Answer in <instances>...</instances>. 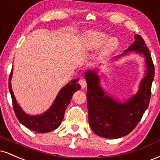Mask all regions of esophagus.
Here are the masks:
<instances>
[{
	"mask_svg": "<svg viewBox=\"0 0 160 160\" xmlns=\"http://www.w3.org/2000/svg\"><path fill=\"white\" fill-rule=\"evenodd\" d=\"M79 83H80V85L81 86L82 88H85L86 85H87V81H86V80L85 78H82L80 80V81H79Z\"/></svg>",
	"mask_w": 160,
	"mask_h": 160,
	"instance_id": "34e87169",
	"label": "esophagus"
}]
</instances>
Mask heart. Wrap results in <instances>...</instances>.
Wrapping results in <instances>:
<instances>
[{"label":"heart","mask_w":160,"mask_h":160,"mask_svg":"<svg viewBox=\"0 0 160 160\" xmlns=\"http://www.w3.org/2000/svg\"><path fill=\"white\" fill-rule=\"evenodd\" d=\"M108 36L105 34L98 32H92L86 36V47L88 49H96L104 44ZM118 47V40L116 38H111L107 41L104 47V53H110L115 50Z\"/></svg>","instance_id":"1"}]
</instances>
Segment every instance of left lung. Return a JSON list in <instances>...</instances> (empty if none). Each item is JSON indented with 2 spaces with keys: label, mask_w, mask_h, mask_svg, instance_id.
Masks as SVG:
<instances>
[{
  "label": "left lung",
  "mask_w": 160,
  "mask_h": 160,
  "mask_svg": "<svg viewBox=\"0 0 160 160\" xmlns=\"http://www.w3.org/2000/svg\"><path fill=\"white\" fill-rule=\"evenodd\" d=\"M135 38L134 43L126 52L135 51L144 55L148 71L146 77L141 81L138 92L132 98L122 104L118 103L104 95V92L99 86V78L95 71H87L85 74L89 126L100 137L114 139L127 135L136 127L149 105L155 74L154 65L144 39L138 34Z\"/></svg>",
  "instance_id": "1"
}]
</instances>
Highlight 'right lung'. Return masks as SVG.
<instances>
[{
    "label": "right lung",
    "instance_id": "right-lung-1",
    "mask_svg": "<svg viewBox=\"0 0 160 160\" xmlns=\"http://www.w3.org/2000/svg\"><path fill=\"white\" fill-rule=\"evenodd\" d=\"M12 70L11 71L9 78V89L12 98L15 114L22 124L29 129L37 132L47 133L58 128L63 120L65 109L71 102L73 94L76 91L81 89L80 84L78 83L79 80L75 79L62 88L49 111L41 115L29 116L22 110L16 102L13 92L11 88L10 80L12 78Z\"/></svg>",
    "mask_w": 160,
    "mask_h": 160
}]
</instances>
